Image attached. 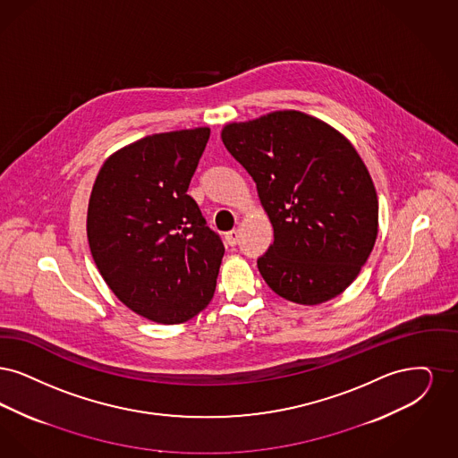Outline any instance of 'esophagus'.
Instances as JSON below:
<instances>
[{
    "instance_id": "esophagus-1",
    "label": "esophagus",
    "mask_w": 458,
    "mask_h": 458,
    "mask_svg": "<svg viewBox=\"0 0 458 458\" xmlns=\"http://www.w3.org/2000/svg\"><path fill=\"white\" fill-rule=\"evenodd\" d=\"M239 241V231L238 229H233V231H229V233H225V242L229 244V246H236Z\"/></svg>"
}]
</instances>
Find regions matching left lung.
<instances>
[{
    "mask_svg": "<svg viewBox=\"0 0 458 458\" xmlns=\"http://www.w3.org/2000/svg\"><path fill=\"white\" fill-rule=\"evenodd\" d=\"M222 141L257 182L274 227L259 259L268 287L306 306L344 293L378 236L377 190L352 143L299 111L229 123Z\"/></svg>",
    "mask_w": 458,
    "mask_h": 458,
    "instance_id": "1",
    "label": "left lung"
}]
</instances>
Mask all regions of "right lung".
Returning a JSON list of instances; mask_svg holds the SVG:
<instances>
[{"instance_id":"add662e5","label":"right lung","mask_w":458,"mask_h":458,"mask_svg":"<svg viewBox=\"0 0 458 458\" xmlns=\"http://www.w3.org/2000/svg\"><path fill=\"white\" fill-rule=\"evenodd\" d=\"M208 128L157 133L100 167L87 238L102 279L143 318L174 325L214 298L224 244L188 195Z\"/></svg>"}]
</instances>
